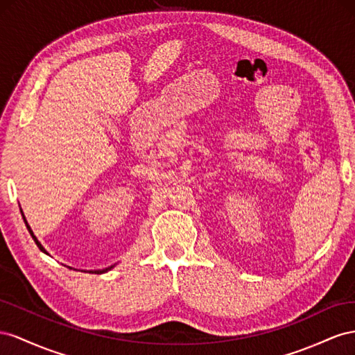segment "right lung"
I'll return each instance as SVG.
<instances>
[{"mask_svg":"<svg viewBox=\"0 0 355 355\" xmlns=\"http://www.w3.org/2000/svg\"><path fill=\"white\" fill-rule=\"evenodd\" d=\"M20 212H22V209H20ZM22 217H24V221H25V225H26V229H28V232H29V234H31V236H33V239L35 241V244H37V247L40 248V250H42L43 252H44V254H49V252L46 251V248L42 245V244H40V241L37 239V236L34 235V232H33V229H31V226H29L28 225V221H26V218H25V216H24V212H22ZM117 265V263H114V265H111V266H108V268H104V269H96V270H85V272H89V273H105V272H108V270H111V269H113L114 266Z\"/></svg>","mask_w":355,"mask_h":355,"instance_id":"add662e5","label":"right lung"}]
</instances>
